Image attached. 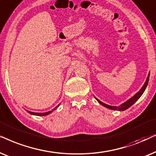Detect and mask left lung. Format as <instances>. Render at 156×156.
<instances>
[{
  "instance_id": "1",
  "label": "left lung",
  "mask_w": 156,
  "mask_h": 156,
  "mask_svg": "<svg viewBox=\"0 0 156 156\" xmlns=\"http://www.w3.org/2000/svg\"><path fill=\"white\" fill-rule=\"evenodd\" d=\"M149 76H150V73L148 74V77H147V79L146 80V82H145L144 85H143L140 90H139L138 92L136 93V94H135V95H133L132 98H130L129 100H128L127 101H126L125 103H123V104L119 105V106H112V105H109L108 104H105V103H104L101 102V101H99V100L96 98L95 97V98L97 100V101L100 103V104L103 105V106L107 108H109L111 110H115V111H125V110L128 109V108H130V106H131L132 105H133L134 103H136L139 98H140V97L142 95L143 93H144V91H145V90H146L147 86H148V80H149Z\"/></svg>"
}]
</instances>
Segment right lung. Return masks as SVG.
<instances>
[{
	"label": "right lung",
	"instance_id": "right-lung-1",
	"mask_svg": "<svg viewBox=\"0 0 156 156\" xmlns=\"http://www.w3.org/2000/svg\"><path fill=\"white\" fill-rule=\"evenodd\" d=\"M58 105H58L56 107L54 108L52 110V111H48V112H45V113H34V112H31V111H28L30 114H31V115H38V116H45V115H47L51 113H52V112H53L54 110H55L58 107Z\"/></svg>",
	"mask_w": 156,
	"mask_h": 156
}]
</instances>
